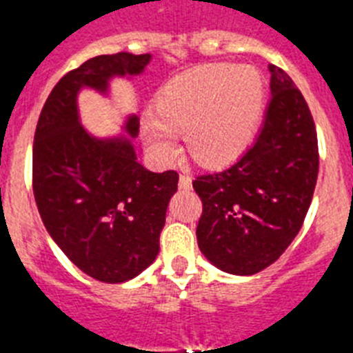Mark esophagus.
<instances>
[{
  "instance_id": "esophagus-1",
  "label": "esophagus",
  "mask_w": 353,
  "mask_h": 353,
  "mask_svg": "<svg viewBox=\"0 0 353 353\" xmlns=\"http://www.w3.org/2000/svg\"><path fill=\"white\" fill-rule=\"evenodd\" d=\"M179 185H180V189H191L192 179H191V176H189V174H187V173H182V174H180Z\"/></svg>"
}]
</instances>
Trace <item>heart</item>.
I'll use <instances>...</instances> for the list:
<instances>
[{
  "mask_svg": "<svg viewBox=\"0 0 353 353\" xmlns=\"http://www.w3.org/2000/svg\"><path fill=\"white\" fill-rule=\"evenodd\" d=\"M263 81L251 67L201 65L168 81L143 120V141L157 162L180 152L185 134L189 154L205 166L233 162L251 146L263 114Z\"/></svg>",
  "mask_w": 353,
  "mask_h": 353,
  "instance_id": "obj_1",
  "label": "heart"
}]
</instances>
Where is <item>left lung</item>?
<instances>
[{
    "instance_id": "1",
    "label": "left lung",
    "mask_w": 353,
    "mask_h": 353,
    "mask_svg": "<svg viewBox=\"0 0 353 353\" xmlns=\"http://www.w3.org/2000/svg\"><path fill=\"white\" fill-rule=\"evenodd\" d=\"M269 70L272 99L254 145L233 166L192 180L203 203L199 249L215 267L239 276L267 269L292 244L320 164L310 105L283 68Z\"/></svg>"
}]
</instances>
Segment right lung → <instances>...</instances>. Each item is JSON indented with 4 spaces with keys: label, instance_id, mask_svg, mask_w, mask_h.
<instances>
[{
    "label": "right lung",
    "instance_id": "1",
    "mask_svg": "<svg viewBox=\"0 0 353 353\" xmlns=\"http://www.w3.org/2000/svg\"><path fill=\"white\" fill-rule=\"evenodd\" d=\"M148 61L132 52L90 58L56 83L37 121L31 180L40 217L68 260L102 283H123L154 263L179 173L143 168L129 139L92 138L76 97L83 86L104 92L109 77L139 74ZM138 130L132 117L127 132Z\"/></svg>",
    "mask_w": 353,
    "mask_h": 353
}]
</instances>
